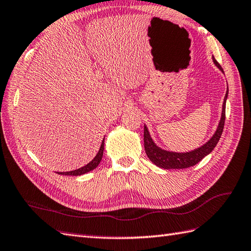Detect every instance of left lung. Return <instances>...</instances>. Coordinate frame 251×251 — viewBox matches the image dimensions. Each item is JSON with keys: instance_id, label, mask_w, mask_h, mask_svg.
<instances>
[{"instance_id": "left-lung-1", "label": "left lung", "mask_w": 251, "mask_h": 251, "mask_svg": "<svg viewBox=\"0 0 251 251\" xmlns=\"http://www.w3.org/2000/svg\"><path fill=\"white\" fill-rule=\"evenodd\" d=\"M213 62L215 63L221 72L224 73V69L221 68L219 63L215 60L213 56ZM228 90H226L225 100L223 104V112H221V118L220 122L218 124V127L216 131L213 135V137L208 140V141L203 144L202 147L198 148L191 152H186V153H176V152H170V151L162 150L159 147L154 143L153 139L151 138L150 132L148 130V127L144 125V149L145 153H147L150 160L155 164L157 167L162 168V169H185L189 168L197 165L198 162L201 161L206 155L212 152L214 148L216 147L218 143L219 139L221 137V133L224 130L225 126V120H226V98H228Z\"/></svg>"}]
</instances>
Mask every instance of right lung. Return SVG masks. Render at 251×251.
<instances>
[{
  "mask_svg": "<svg viewBox=\"0 0 251 251\" xmlns=\"http://www.w3.org/2000/svg\"><path fill=\"white\" fill-rule=\"evenodd\" d=\"M103 147H104V139L102 140L101 145H100V149H99L97 155L95 156V158L93 159L92 161H90L86 166H84L82 168H79V169H77V170H74V171L57 172V174H62V176H82V174H84V173H87V172H90L92 170H94V169L97 168V166L99 165V162H100L101 159H102Z\"/></svg>",
  "mask_w": 251,
  "mask_h": 251,
  "instance_id": "right-lung-1",
  "label": "right lung"
}]
</instances>
